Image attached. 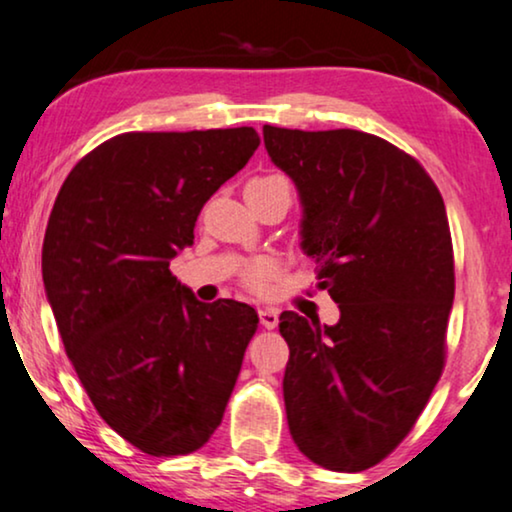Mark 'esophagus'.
<instances>
[{"label":"esophagus","mask_w":512,"mask_h":512,"mask_svg":"<svg viewBox=\"0 0 512 512\" xmlns=\"http://www.w3.org/2000/svg\"><path fill=\"white\" fill-rule=\"evenodd\" d=\"M258 317H261V324L265 329H275L277 322H280V310H277V308H261V310H258Z\"/></svg>","instance_id":"34e87169"}]
</instances>
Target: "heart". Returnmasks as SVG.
I'll list each match as a JSON object with an SVG mask.
<instances>
[{"instance_id": "heart-1", "label": "heart", "mask_w": 512, "mask_h": 512, "mask_svg": "<svg viewBox=\"0 0 512 512\" xmlns=\"http://www.w3.org/2000/svg\"><path fill=\"white\" fill-rule=\"evenodd\" d=\"M247 190H261V192H282V195L291 197V183L280 174H268V176H256L247 183ZM272 277H275V265L270 261H256L244 270V280L251 289L265 291Z\"/></svg>"}]
</instances>
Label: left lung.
I'll return each mask as SVG.
<instances>
[{
    "label": "left lung",
    "instance_id": "obj_1",
    "mask_svg": "<svg viewBox=\"0 0 512 512\" xmlns=\"http://www.w3.org/2000/svg\"><path fill=\"white\" fill-rule=\"evenodd\" d=\"M265 150L301 197V247L334 327L280 315L289 345L284 407L310 461L357 473L400 444L440 381L454 303V249L426 169L355 129L263 126Z\"/></svg>",
    "mask_w": 512,
    "mask_h": 512
}]
</instances>
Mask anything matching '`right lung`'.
Here are the masks:
<instances>
[{
  "mask_svg": "<svg viewBox=\"0 0 512 512\" xmlns=\"http://www.w3.org/2000/svg\"><path fill=\"white\" fill-rule=\"evenodd\" d=\"M258 143L251 126L119 134L51 209L42 275L65 353L103 421L150 456L207 444L256 334L251 305L197 301L169 261Z\"/></svg>",
  "mask_w": 512,
  "mask_h": 512,
  "instance_id": "1",
  "label": "right lung"
}]
</instances>
